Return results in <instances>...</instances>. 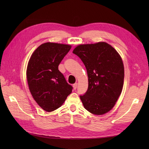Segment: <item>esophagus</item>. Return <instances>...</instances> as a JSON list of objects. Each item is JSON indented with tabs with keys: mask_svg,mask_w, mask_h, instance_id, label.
Wrapping results in <instances>:
<instances>
[{
	"mask_svg": "<svg viewBox=\"0 0 149 149\" xmlns=\"http://www.w3.org/2000/svg\"><path fill=\"white\" fill-rule=\"evenodd\" d=\"M73 89H74V90H76V89L77 88V86H78V83H74L73 85Z\"/></svg>",
	"mask_w": 149,
	"mask_h": 149,
	"instance_id": "34e87169",
	"label": "esophagus"
}]
</instances>
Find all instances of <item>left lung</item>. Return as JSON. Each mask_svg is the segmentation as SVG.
Returning a JSON list of instances; mask_svg holds the SVG:
<instances>
[{
	"label": "left lung",
	"instance_id": "obj_1",
	"mask_svg": "<svg viewBox=\"0 0 149 149\" xmlns=\"http://www.w3.org/2000/svg\"><path fill=\"white\" fill-rule=\"evenodd\" d=\"M73 53L87 70L88 88L79 96L84 108L95 115L109 112L123 90L124 68L121 57L106 42L80 45Z\"/></svg>",
	"mask_w": 149,
	"mask_h": 149
}]
</instances>
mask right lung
<instances>
[{
	"label": "right lung",
	"instance_id": "obj_1",
	"mask_svg": "<svg viewBox=\"0 0 149 149\" xmlns=\"http://www.w3.org/2000/svg\"><path fill=\"white\" fill-rule=\"evenodd\" d=\"M68 45L45 43L31 55L26 70L30 91L35 101L47 112L59 108L73 87L58 70V65L69 52Z\"/></svg>",
	"mask_w": 149,
	"mask_h": 149
}]
</instances>
